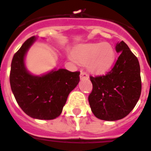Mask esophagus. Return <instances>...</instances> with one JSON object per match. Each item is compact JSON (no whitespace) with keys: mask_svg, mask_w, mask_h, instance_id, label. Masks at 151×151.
Masks as SVG:
<instances>
[{"mask_svg":"<svg viewBox=\"0 0 151 151\" xmlns=\"http://www.w3.org/2000/svg\"><path fill=\"white\" fill-rule=\"evenodd\" d=\"M80 78L81 79H84V78H88V74L85 71H81L80 74Z\"/></svg>","mask_w":151,"mask_h":151,"instance_id":"1","label":"esophagus"}]
</instances>
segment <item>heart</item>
<instances>
[{"label":"heart","mask_w":151,"mask_h":151,"mask_svg":"<svg viewBox=\"0 0 151 151\" xmlns=\"http://www.w3.org/2000/svg\"><path fill=\"white\" fill-rule=\"evenodd\" d=\"M73 58L81 64L88 63L91 71L102 73L106 72L113 64L115 50L108 42L85 44L73 50Z\"/></svg>","instance_id":"b5f03b06"}]
</instances>
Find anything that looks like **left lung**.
Returning <instances> with one entry per match:
<instances>
[{
    "mask_svg": "<svg viewBox=\"0 0 151 151\" xmlns=\"http://www.w3.org/2000/svg\"><path fill=\"white\" fill-rule=\"evenodd\" d=\"M119 53L111 70L106 74L90 76L93 89L88 102L98 119L114 121L123 119L132 111L141 95L140 65L135 55L124 42H117Z\"/></svg>",
    "mask_w": 151,
    "mask_h": 151,
    "instance_id": "8db88e82",
    "label": "left lung"
}]
</instances>
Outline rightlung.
Returning a JSON list of instances; mask_svg holds the SVG:
<instances>
[{
  "label": "right lung",
  "instance_id": "right-lung-1",
  "mask_svg": "<svg viewBox=\"0 0 151 151\" xmlns=\"http://www.w3.org/2000/svg\"><path fill=\"white\" fill-rule=\"evenodd\" d=\"M35 40V36L27 39L15 53L11 63L10 86L17 104L27 116L53 119L62 113L68 95L80 81V72L59 69L41 77L30 74L24 60Z\"/></svg>",
  "mask_w": 151,
  "mask_h": 151
}]
</instances>
